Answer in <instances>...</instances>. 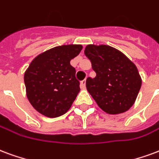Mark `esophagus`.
<instances>
[{
    "mask_svg": "<svg viewBox=\"0 0 159 159\" xmlns=\"http://www.w3.org/2000/svg\"><path fill=\"white\" fill-rule=\"evenodd\" d=\"M80 86H81V88H82V89H85L86 88V79L83 80V81L81 82V84H80Z\"/></svg>",
    "mask_w": 159,
    "mask_h": 159,
    "instance_id": "esophagus-1",
    "label": "esophagus"
}]
</instances>
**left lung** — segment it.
<instances>
[{
  "instance_id": "left-lung-1",
  "label": "left lung",
  "mask_w": 159,
  "mask_h": 159,
  "mask_svg": "<svg viewBox=\"0 0 159 159\" xmlns=\"http://www.w3.org/2000/svg\"><path fill=\"white\" fill-rule=\"evenodd\" d=\"M84 54L96 72L86 87L101 109L109 115L127 111L136 99L142 78L136 65L116 48L89 44Z\"/></svg>"
}]
</instances>
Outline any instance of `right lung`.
Wrapping results in <instances>:
<instances>
[{"instance_id": "right-lung-1", "label": "right lung", "mask_w": 159, "mask_h": 159, "mask_svg": "<svg viewBox=\"0 0 159 159\" xmlns=\"http://www.w3.org/2000/svg\"><path fill=\"white\" fill-rule=\"evenodd\" d=\"M81 44H64L41 53L24 73L28 99L38 112L56 118L67 112L80 91L76 70L70 61Z\"/></svg>"}]
</instances>
